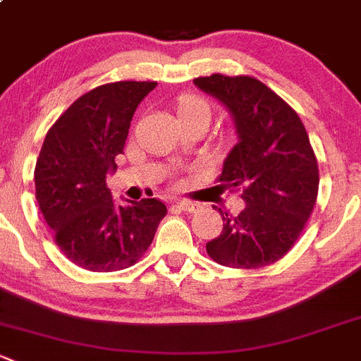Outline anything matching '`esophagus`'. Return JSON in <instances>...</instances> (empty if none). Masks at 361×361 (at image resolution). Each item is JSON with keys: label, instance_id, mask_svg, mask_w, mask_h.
I'll return each mask as SVG.
<instances>
[{"label": "esophagus", "instance_id": "esophagus-1", "mask_svg": "<svg viewBox=\"0 0 361 361\" xmlns=\"http://www.w3.org/2000/svg\"><path fill=\"white\" fill-rule=\"evenodd\" d=\"M176 207H180L181 211H187V212H195L200 209V206L197 202H190V200H176Z\"/></svg>", "mask_w": 361, "mask_h": 361}]
</instances>
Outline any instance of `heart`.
Listing matches in <instances>:
<instances>
[{
  "mask_svg": "<svg viewBox=\"0 0 361 361\" xmlns=\"http://www.w3.org/2000/svg\"><path fill=\"white\" fill-rule=\"evenodd\" d=\"M178 117L180 119H190V117H200V119H207L211 117L209 105L204 100L197 97H187L180 102L178 107Z\"/></svg>",
  "mask_w": 361,
  "mask_h": 361,
  "instance_id": "heart-1",
  "label": "heart"
}]
</instances>
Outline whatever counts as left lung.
I'll return each mask as SVG.
<instances>
[{
	"mask_svg": "<svg viewBox=\"0 0 361 361\" xmlns=\"http://www.w3.org/2000/svg\"><path fill=\"white\" fill-rule=\"evenodd\" d=\"M193 85L231 116L237 143L219 181L242 190L245 202L235 216L216 207L223 231L207 242V254L228 268L275 263L298 240L317 202L318 166L308 133L298 114L257 79L212 74Z\"/></svg>",
	"mask_w": 361,
	"mask_h": 361,
	"instance_id": "left-lung-1",
	"label": "left lung"
}]
</instances>
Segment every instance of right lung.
<instances>
[{
	"label": "right lung",
	"mask_w": 361,
	"mask_h": 361,
	"mask_svg": "<svg viewBox=\"0 0 361 361\" xmlns=\"http://www.w3.org/2000/svg\"><path fill=\"white\" fill-rule=\"evenodd\" d=\"M157 82L98 86L74 102L48 131L34 171L36 199L60 250L90 271L131 267L164 218L159 199L119 204L107 188L140 102Z\"/></svg>",
	"instance_id": "right-lung-1"
}]
</instances>
